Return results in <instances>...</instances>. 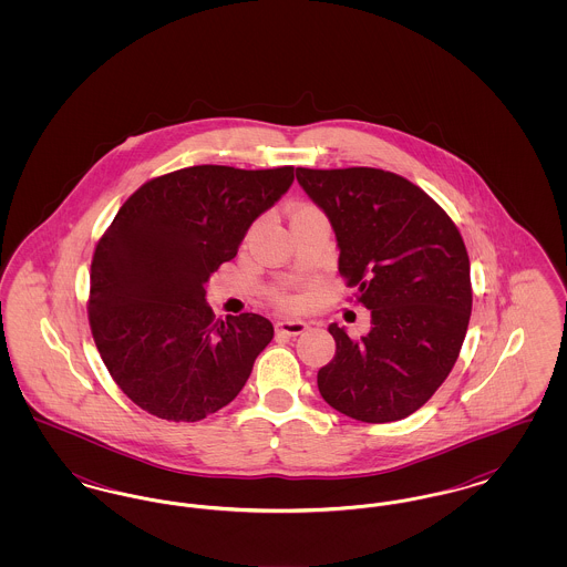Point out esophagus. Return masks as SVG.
<instances>
[{
	"instance_id": "obj_1",
	"label": "esophagus",
	"mask_w": 567,
	"mask_h": 567,
	"mask_svg": "<svg viewBox=\"0 0 567 567\" xmlns=\"http://www.w3.org/2000/svg\"><path fill=\"white\" fill-rule=\"evenodd\" d=\"M308 329V323L303 321H278L276 323V333L280 336H299Z\"/></svg>"
}]
</instances>
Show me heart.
Wrapping results in <instances>:
<instances>
[{"label": "heart", "instance_id": "heart-1", "mask_svg": "<svg viewBox=\"0 0 567 567\" xmlns=\"http://www.w3.org/2000/svg\"><path fill=\"white\" fill-rule=\"evenodd\" d=\"M312 210H317V208H312V206H299V208L293 210L291 218H293V216L306 215V213H312ZM276 303H278V306H282V308H289V310H293V308L299 306V299L293 296H278L276 297Z\"/></svg>", "mask_w": 567, "mask_h": 567}]
</instances>
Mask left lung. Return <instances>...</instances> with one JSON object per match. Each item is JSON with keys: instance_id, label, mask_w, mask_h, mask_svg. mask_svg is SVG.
<instances>
[{"instance_id": "8db88e82", "label": "left lung", "mask_w": 567, "mask_h": 567, "mask_svg": "<svg viewBox=\"0 0 567 567\" xmlns=\"http://www.w3.org/2000/svg\"><path fill=\"white\" fill-rule=\"evenodd\" d=\"M296 176L331 220L340 276L372 312L359 340L329 324L336 357L319 370V391L363 423L405 419L430 402L465 340L472 282L457 225L393 172L297 167Z\"/></svg>"}]
</instances>
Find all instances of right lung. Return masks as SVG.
<instances>
[{
    "instance_id": "obj_1",
    "label": "right lung",
    "mask_w": 567,
    "mask_h": 567,
    "mask_svg": "<svg viewBox=\"0 0 567 567\" xmlns=\"http://www.w3.org/2000/svg\"><path fill=\"white\" fill-rule=\"evenodd\" d=\"M291 183L293 165L183 167L132 193L100 238L91 333L112 380L148 414L195 423L243 391L274 327L255 312L215 319L206 282Z\"/></svg>"
}]
</instances>
